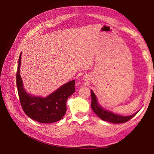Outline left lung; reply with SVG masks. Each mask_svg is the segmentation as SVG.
<instances>
[{
	"label": "left lung",
	"mask_w": 154,
	"mask_h": 154,
	"mask_svg": "<svg viewBox=\"0 0 154 154\" xmlns=\"http://www.w3.org/2000/svg\"><path fill=\"white\" fill-rule=\"evenodd\" d=\"M91 108L94 113L98 116V117L105 122H108L112 123H122L128 122V120L132 119L136 115L139 110L132 115L130 116H121L117 114L114 113L113 112L109 111L104 109L103 106H101L98 101H97V97L96 94L92 90H91Z\"/></svg>",
	"instance_id": "obj_1"
}]
</instances>
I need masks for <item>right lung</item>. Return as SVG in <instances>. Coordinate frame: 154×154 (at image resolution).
<instances>
[{
  "label": "right lung",
  "instance_id": "1",
  "mask_svg": "<svg viewBox=\"0 0 154 154\" xmlns=\"http://www.w3.org/2000/svg\"><path fill=\"white\" fill-rule=\"evenodd\" d=\"M22 53L18 58L17 72V87L22 109L31 119L41 123H51L62 119L66 112V102L75 91V80L60 87L45 97L36 96L27 92L20 76Z\"/></svg>",
  "mask_w": 154,
  "mask_h": 154
}]
</instances>
